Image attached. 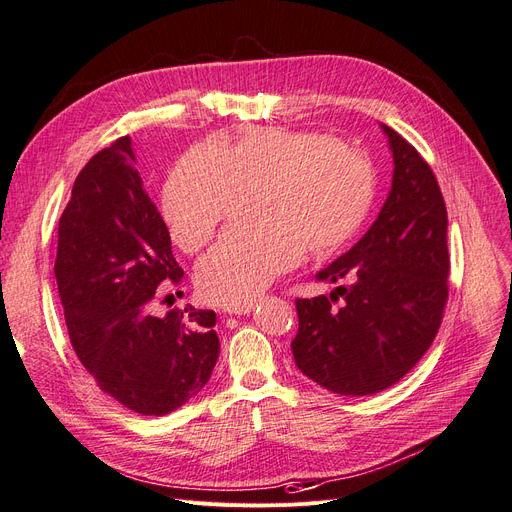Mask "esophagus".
<instances>
[{
	"mask_svg": "<svg viewBox=\"0 0 512 512\" xmlns=\"http://www.w3.org/2000/svg\"><path fill=\"white\" fill-rule=\"evenodd\" d=\"M253 308H255V301H244V304L230 306V308H227V312H230V314H249Z\"/></svg>",
	"mask_w": 512,
	"mask_h": 512,
	"instance_id": "esophagus-1",
	"label": "esophagus"
}]
</instances>
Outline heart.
Segmentation results:
<instances>
[{
  "label": "heart",
  "mask_w": 512,
  "mask_h": 512,
  "mask_svg": "<svg viewBox=\"0 0 512 512\" xmlns=\"http://www.w3.org/2000/svg\"><path fill=\"white\" fill-rule=\"evenodd\" d=\"M261 187L266 213L234 221L198 261L196 285L213 304L253 299L304 251L312 259L342 253L371 215L377 181L373 164L333 135L255 128L181 160L162 196L170 236L196 253Z\"/></svg>",
  "instance_id": "heart-1"
}]
</instances>
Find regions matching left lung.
Instances as JSON below:
<instances>
[{
  "label": "left lung",
  "instance_id": "left-lung-1",
  "mask_svg": "<svg viewBox=\"0 0 512 512\" xmlns=\"http://www.w3.org/2000/svg\"><path fill=\"white\" fill-rule=\"evenodd\" d=\"M386 132L392 189L367 234L320 270L331 295L295 299L299 371L342 396H367L405 377L437 337L447 304V208L428 162Z\"/></svg>",
  "mask_w": 512,
  "mask_h": 512
}]
</instances>
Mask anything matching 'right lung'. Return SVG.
I'll return each mask as SVG.
<instances>
[{"label": "right lung", "mask_w": 512, "mask_h": 512, "mask_svg": "<svg viewBox=\"0 0 512 512\" xmlns=\"http://www.w3.org/2000/svg\"><path fill=\"white\" fill-rule=\"evenodd\" d=\"M130 143L120 137L80 170L59 219L54 276L71 346L92 380L130 411L166 415L211 377L217 314L194 306L151 314L183 270Z\"/></svg>", "instance_id": "obj_1"}]
</instances>
